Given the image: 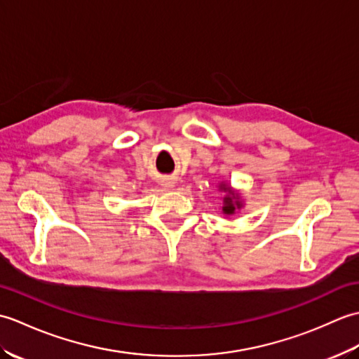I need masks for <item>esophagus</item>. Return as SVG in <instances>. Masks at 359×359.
Here are the masks:
<instances>
[{
    "mask_svg": "<svg viewBox=\"0 0 359 359\" xmlns=\"http://www.w3.org/2000/svg\"><path fill=\"white\" fill-rule=\"evenodd\" d=\"M174 184H175V182H174L172 179H165V182H163V185H165L166 188H171V187H174Z\"/></svg>",
    "mask_w": 359,
    "mask_h": 359,
    "instance_id": "34e87169",
    "label": "esophagus"
}]
</instances>
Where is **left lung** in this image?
<instances>
[{"mask_svg":"<svg viewBox=\"0 0 359 359\" xmlns=\"http://www.w3.org/2000/svg\"><path fill=\"white\" fill-rule=\"evenodd\" d=\"M222 189H225V191H228V196L224 197V207H222V211L225 212V215H233V212L241 208V202L236 201V196L234 193L231 191V189H228L225 187H220Z\"/></svg>","mask_w":359,"mask_h":359,"instance_id":"1","label":"left lung"}]
</instances>
